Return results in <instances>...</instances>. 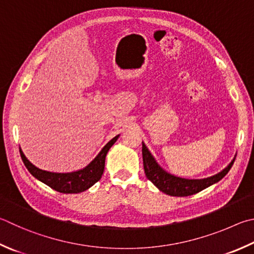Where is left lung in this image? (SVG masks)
<instances>
[{
    "label": "left lung",
    "mask_w": 254,
    "mask_h": 254,
    "mask_svg": "<svg viewBox=\"0 0 254 254\" xmlns=\"http://www.w3.org/2000/svg\"><path fill=\"white\" fill-rule=\"evenodd\" d=\"M142 156H143V168H144V172L146 178L154 184V186L159 189L160 191L171 196H188L195 194V193L204 190L207 187L212 186L216 182H219L221 179L225 177L230 169L232 168L236 156L231 161L227 168L218 174L213 175V177L206 178V179H200V180H190V179H183L175 177L168 173L167 171L160 167L156 162L153 155L150 153L147 150L144 143L142 142Z\"/></svg>",
    "instance_id": "obj_1"
}]
</instances>
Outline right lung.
I'll return each instance as SVG.
<instances>
[{
  "label": "right lung",
  "instance_id": "1",
  "mask_svg": "<svg viewBox=\"0 0 254 254\" xmlns=\"http://www.w3.org/2000/svg\"><path fill=\"white\" fill-rule=\"evenodd\" d=\"M120 135L114 136L111 141H109L105 146L101 150L100 153L96 155V158L92 162L85 167L84 169L79 170V171L71 172V173H54L44 171L36 168L35 165L32 164L26 156L20 149V154L23 163L29 170V172L36 178L39 181L47 184L53 190L61 192V193H80L87 190L94 183L102 178L105 164V156Z\"/></svg>",
  "mask_w": 254,
  "mask_h": 254
}]
</instances>
